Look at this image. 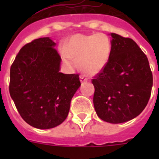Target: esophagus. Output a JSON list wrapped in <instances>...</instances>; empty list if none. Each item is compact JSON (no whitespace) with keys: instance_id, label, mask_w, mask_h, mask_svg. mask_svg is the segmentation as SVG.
<instances>
[{"instance_id":"obj_1","label":"esophagus","mask_w":159,"mask_h":159,"mask_svg":"<svg viewBox=\"0 0 159 159\" xmlns=\"http://www.w3.org/2000/svg\"><path fill=\"white\" fill-rule=\"evenodd\" d=\"M80 81L82 83L88 82V79L87 78V77L85 76V75H81L80 76Z\"/></svg>"}]
</instances>
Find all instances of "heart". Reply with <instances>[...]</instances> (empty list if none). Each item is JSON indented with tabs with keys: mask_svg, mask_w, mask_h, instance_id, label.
I'll list each match as a JSON object with an SVG mask.
<instances>
[{
	"mask_svg": "<svg viewBox=\"0 0 159 159\" xmlns=\"http://www.w3.org/2000/svg\"><path fill=\"white\" fill-rule=\"evenodd\" d=\"M111 52V42L102 33L77 34L71 36L65 47L60 48V54L68 67H75V60L83 71L88 75L100 72L107 64Z\"/></svg>",
	"mask_w": 159,
	"mask_h": 159,
	"instance_id": "obj_1",
	"label": "heart"
}]
</instances>
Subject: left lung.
I'll return each mask as SVG.
<instances>
[{
  "instance_id": "8db88e82",
  "label": "left lung",
  "mask_w": 159,
  "mask_h": 159,
  "mask_svg": "<svg viewBox=\"0 0 159 159\" xmlns=\"http://www.w3.org/2000/svg\"><path fill=\"white\" fill-rule=\"evenodd\" d=\"M111 52L105 67L92 79L95 110L102 120L127 122L148 103L153 75L148 59L128 37L111 33Z\"/></svg>"
}]
</instances>
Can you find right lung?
Returning <instances> with one entry per match:
<instances>
[{
    "instance_id": "1",
    "label": "right lung",
    "mask_w": 159,
    "mask_h": 159,
    "mask_svg": "<svg viewBox=\"0 0 159 159\" xmlns=\"http://www.w3.org/2000/svg\"><path fill=\"white\" fill-rule=\"evenodd\" d=\"M55 45L49 37L33 40L11 65V98L22 119L38 129L53 128L65 120L80 86L79 74L60 72L61 57Z\"/></svg>"
}]
</instances>
